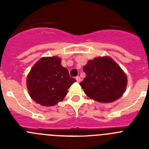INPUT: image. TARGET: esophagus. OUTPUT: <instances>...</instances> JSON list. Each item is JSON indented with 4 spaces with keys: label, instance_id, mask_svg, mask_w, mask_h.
I'll use <instances>...</instances> for the list:
<instances>
[{
    "label": "esophagus",
    "instance_id": "obj_1",
    "mask_svg": "<svg viewBox=\"0 0 149 149\" xmlns=\"http://www.w3.org/2000/svg\"><path fill=\"white\" fill-rule=\"evenodd\" d=\"M76 81H77V83H80L81 82V77H79V76H77V77H76Z\"/></svg>",
    "mask_w": 149,
    "mask_h": 149
}]
</instances>
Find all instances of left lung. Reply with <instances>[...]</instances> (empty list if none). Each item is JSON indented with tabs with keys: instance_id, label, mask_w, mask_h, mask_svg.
Segmentation results:
<instances>
[{
	"instance_id": "left-lung-1",
	"label": "left lung",
	"mask_w": 149,
	"mask_h": 149,
	"mask_svg": "<svg viewBox=\"0 0 149 149\" xmlns=\"http://www.w3.org/2000/svg\"><path fill=\"white\" fill-rule=\"evenodd\" d=\"M86 77L80 83L84 93L92 99L110 103L119 99L127 86V77L122 68L109 56L89 60L84 67Z\"/></svg>"
}]
</instances>
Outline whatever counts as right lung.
Segmentation results:
<instances>
[{
    "label": "right lung",
    "mask_w": 149,
    "mask_h": 149,
    "mask_svg": "<svg viewBox=\"0 0 149 149\" xmlns=\"http://www.w3.org/2000/svg\"><path fill=\"white\" fill-rule=\"evenodd\" d=\"M76 80L69 76L57 56L43 57L31 68L27 79L29 94L33 100L49 107L56 104L67 94Z\"/></svg>",
    "instance_id": "1"
}]
</instances>
